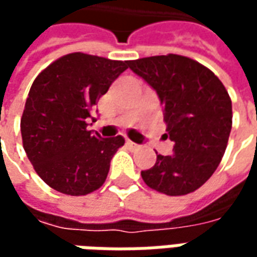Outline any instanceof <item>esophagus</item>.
<instances>
[{"mask_svg":"<svg viewBox=\"0 0 257 257\" xmlns=\"http://www.w3.org/2000/svg\"><path fill=\"white\" fill-rule=\"evenodd\" d=\"M126 146H128V147H131V149H135V150H136V149H139V147H140L139 145L134 143L132 140H126Z\"/></svg>","mask_w":257,"mask_h":257,"instance_id":"obj_1","label":"esophagus"}]
</instances>
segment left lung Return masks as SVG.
Masks as SVG:
<instances>
[{"instance_id":"1","label":"left lung","mask_w":257,"mask_h":257,"mask_svg":"<svg viewBox=\"0 0 257 257\" xmlns=\"http://www.w3.org/2000/svg\"><path fill=\"white\" fill-rule=\"evenodd\" d=\"M129 68L145 79L164 106L171 156H157L142 171L145 183L167 195H186L213 175L224 156L232 125L228 92L209 68L180 55L131 60Z\"/></svg>"}]
</instances>
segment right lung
<instances>
[{
    "label": "right lung",
    "instance_id": "right-lung-1",
    "mask_svg": "<svg viewBox=\"0 0 257 257\" xmlns=\"http://www.w3.org/2000/svg\"><path fill=\"white\" fill-rule=\"evenodd\" d=\"M129 62L75 52L37 75L20 119L23 147L38 176L59 193L86 195L103 186L121 135L88 131L93 107Z\"/></svg>",
    "mask_w": 257,
    "mask_h": 257
}]
</instances>
